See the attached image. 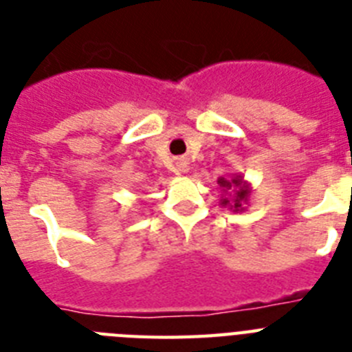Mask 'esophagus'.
Returning <instances> with one entry per match:
<instances>
[{
	"mask_svg": "<svg viewBox=\"0 0 352 352\" xmlns=\"http://www.w3.org/2000/svg\"><path fill=\"white\" fill-rule=\"evenodd\" d=\"M182 166H183V164H182ZM182 169H183V167H182Z\"/></svg>",
	"mask_w": 352,
	"mask_h": 352,
	"instance_id": "esophagus-1",
	"label": "esophagus"
}]
</instances>
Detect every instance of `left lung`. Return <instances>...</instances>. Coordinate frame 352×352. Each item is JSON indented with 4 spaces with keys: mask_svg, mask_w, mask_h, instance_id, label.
<instances>
[{
    "mask_svg": "<svg viewBox=\"0 0 352 352\" xmlns=\"http://www.w3.org/2000/svg\"><path fill=\"white\" fill-rule=\"evenodd\" d=\"M219 185L222 186L223 192L226 190H234L232 197H222L220 199V204L227 206L232 211H243L245 203L248 201V195H250V186L248 183L243 182L241 176H232V178H219Z\"/></svg>",
    "mask_w": 352,
    "mask_h": 352,
    "instance_id": "obj_1",
    "label": "left lung"
}]
</instances>
